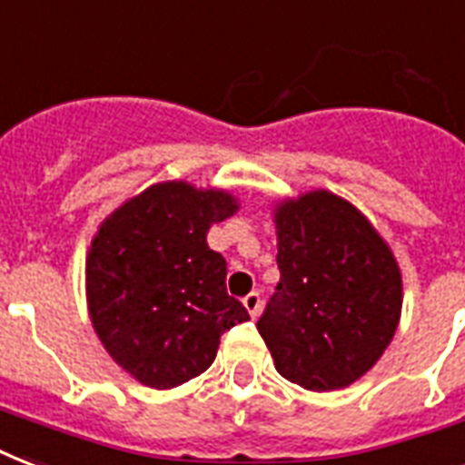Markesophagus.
Wrapping results in <instances>:
<instances>
[{
  "mask_svg": "<svg viewBox=\"0 0 465 465\" xmlns=\"http://www.w3.org/2000/svg\"><path fill=\"white\" fill-rule=\"evenodd\" d=\"M261 304L262 302H261V294H258V292H251V294H246V297H243V306H246L251 316H258Z\"/></svg>",
  "mask_w": 465,
  "mask_h": 465,
  "instance_id": "34e87169",
  "label": "esophagus"
}]
</instances>
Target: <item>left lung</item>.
I'll return each mask as SVG.
<instances>
[{
    "instance_id": "1",
    "label": "left lung",
    "mask_w": 465,
    "mask_h": 465,
    "mask_svg": "<svg viewBox=\"0 0 465 465\" xmlns=\"http://www.w3.org/2000/svg\"><path fill=\"white\" fill-rule=\"evenodd\" d=\"M275 222L282 277L258 332L292 383L350 386L374 367L398 328L396 258L367 217L328 190L282 203Z\"/></svg>"
}]
</instances>
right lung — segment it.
Wrapping results in <instances>:
<instances>
[{
	"label": "right lung",
	"mask_w": 465,
	"mask_h": 465,
	"mask_svg": "<svg viewBox=\"0 0 465 465\" xmlns=\"http://www.w3.org/2000/svg\"><path fill=\"white\" fill-rule=\"evenodd\" d=\"M236 210L222 190L159 183L113 212L91 241V323L144 386L173 389L200 376L219 338L251 318L226 292L224 255L207 246L210 226Z\"/></svg>",
	"instance_id": "right-lung-1"
}]
</instances>
